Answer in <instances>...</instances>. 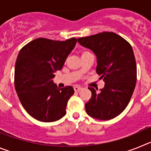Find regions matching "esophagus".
Wrapping results in <instances>:
<instances>
[{
  "mask_svg": "<svg viewBox=\"0 0 151 151\" xmlns=\"http://www.w3.org/2000/svg\"><path fill=\"white\" fill-rule=\"evenodd\" d=\"M80 90H82V88L81 87H78V86H75L74 87L75 91H79Z\"/></svg>",
  "mask_w": 151,
  "mask_h": 151,
  "instance_id": "1",
  "label": "esophagus"
}]
</instances>
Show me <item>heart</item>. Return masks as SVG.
Instances as JSON below:
<instances>
[{
  "label": "heart",
  "instance_id": "obj_1",
  "mask_svg": "<svg viewBox=\"0 0 151 151\" xmlns=\"http://www.w3.org/2000/svg\"><path fill=\"white\" fill-rule=\"evenodd\" d=\"M91 54L90 52H88V51H83L82 53V57H83V56H85V55H87V54Z\"/></svg>",
  "mask_w": 151,
  "mask_h": 151
}]
</instances>
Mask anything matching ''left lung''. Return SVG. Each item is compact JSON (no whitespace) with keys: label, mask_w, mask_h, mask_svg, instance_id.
<instances>
[{"label":"left lung","mask_w":151,"mask_h":151,"mask_svg":"<svg viewBox=\"0 0 151 151\" xmlns=\"http://www.w3.org/2000/svg\"><path fill=\"white\" fill-rule=\"evenodd\" d=\"M78 42L94 52L96 72L105 82L99 92L88 88L91 97L85 104V110L100 120L115 118L129 104L135 88L137 67L132 46L119 35L107 32L80 38Z\"/></svg>","instance_id":"left-lung-1"}]
</instances>
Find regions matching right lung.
Listing matches in <instances>:
<instances>
[{"label":"right lung","instance_id":"obj_1","mask_svg":"<svg viewBox=\"0 0 151 151\" xmlns=\"http://www.w3.org/2000/svg\"><path fill=\"white\" fill-rule=\"evenodd\" d=\"M77 39L64 41L39 38L22 47L15 65L14 84L22 106L31 116L44 122L59 120L66 114L74 94L72 86L57 88L52 78L63 66Z\"/></svg>","mask_w":151,"mask_h":151}]
</instances>
